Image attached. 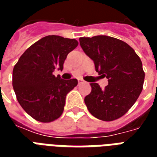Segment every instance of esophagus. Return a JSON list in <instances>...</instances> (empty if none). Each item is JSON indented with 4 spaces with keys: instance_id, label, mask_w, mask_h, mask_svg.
I'll return each instance as SVG.
<instances>
[{
    "instance_id": "obj_1",
    "label": "esophagus",
    "mask_w": 157,
    "mask_h": 157,
    "mask_svg": "<svg viewBox=\"0 0 157 157\" xmlns=\"http://www.w3.org/2000/svg\"><path fill=\"white\" fill-rule=\"evenodd\" d=\"M82 82H84V81H83L82 79H78V83H79V84H81V83H82Z\"/></svg>"
}]
</instances>
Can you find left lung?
<instances>
[{"label": "left lung", "mask_w": 157, "mask_h": 157, "mask_svg": "<svg viewBox=\"0 0 157 157\" xmlns=\"http://www.w3.org/2000/svg\"><path fill=\"white\" fill-rule=\"evenodd\" d=\"M80 44L95 64L96 71L109 80L102 89L91 83L84 99L88 111L103 121L118 119L130 109L143 89L145 72L135 50L125 42L105 35L80 38Z\"/></svg>", "instance_id": "left-lung-1"}]
</instances>
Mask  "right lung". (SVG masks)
<instances>
[{"instance_id":"obj_1","label":"right lung","mask_w":157,"mask_h":157,"mask_svg":"<svg viewBox=\"0 0 157 157\" xmlns=\"http://www.w3.org/2000/svg\"><path fill=\"white\" fill-rule=\"evenodd\" d=\"M78 45L74 39L48 35L34 43L19 58L12 71V86L19 104L37 121L49 123L61 116L65 97L76 79L55 77L67 55Z\"/></svg>"}]
</instances>
